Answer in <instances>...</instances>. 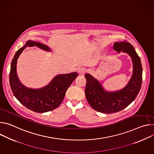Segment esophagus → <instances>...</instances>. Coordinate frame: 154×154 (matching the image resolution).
I'll return each mask as SVG.
<instances>
[{"instance_id": "1", "label": "esophagus", "mask_w": 154, "mask_h": 154, "mask_svg": "<svg viewBox=\"0 0 154 154\" xmlns=\"http://www.w3.org/2000/svg\"><path fill=\"white\" fill-rule=\"evenodd\" d=\"M86 72H87L86 69L83 68V67H80V68H79V70H78V73H79V74H81V75H83Z\"/></svg>"}]
</instances>
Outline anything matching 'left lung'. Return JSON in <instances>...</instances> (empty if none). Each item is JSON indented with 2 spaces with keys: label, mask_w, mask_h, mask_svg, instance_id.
Listing matches in <instances>:
<instances>
[{
  "label": "left lung",
  "mask_w": 154,
  "mask_h": 154,
  "mask_svg": "<svg viewBox=\"0 0 154 154\" xmlns=\"http://www.w3.org/2000/svg\"><path fill=\"white\" fill-rule=\"evenodd\" d=\"M114 49L118 53H127L133 64V75L127 85L116 92H107L100 83L90 74H87L85 96L88 103L95 110L102 113L117 112L127 107L136 97L141 89L143 80V69L140 58L133 46L127 40L116 42Z\"/></svg>",
  "instance_id": "left-lung-1"
}]
</instances>
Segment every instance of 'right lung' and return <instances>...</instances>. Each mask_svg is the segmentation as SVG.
I'll return each instance as SVG.
<instances>
[{
    "mask_svg": "<svg viewBox=\"0 0 154 154\" xmlns=\"http://www.w3.org/2000/svg\"><path fill=\"white\" fill-rule=\"evenodd\" d=\"M37 46L50 51L44 44L28 40L25 45L20 48L15 54L10 72V85L12 92L21 104L35 112L44 113L57 108L63 102L66 92L72 82L78 76L77 72L60 74L56 76L49 84L40 89H30L24 87L20 82L17 74V63L20 54L27 47Z\"/></svg>",
    "mask_w": 154,
    "mask_h": 154,
    "instance_id": "1",
    "label": "right lung"
}]
</instances>
